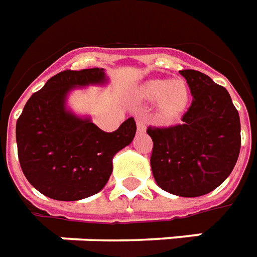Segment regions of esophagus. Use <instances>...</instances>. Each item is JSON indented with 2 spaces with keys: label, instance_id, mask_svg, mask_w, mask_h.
<instances>
[{
  "label": "esophagus",
  "instance_id": "esophagus-1",
  "mask_svg": "<svg viewBox=\"0 0 257 257\" xmlns=\"http://www.w3.org/2000/svg\"><path fill=\"white\" fill-rule=\"evenodd\" d=\"M136 126H138V131H139V132H145L146 131V122L143 119H140V118L136 119Z\"/></svg>",
  "mask_w": 257,
  "mask_h": 257
}]
</instances>
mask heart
<instances>
[{
    "mask_svg": "<svg viewBox=\"0 0 257 257\" xmlns=\"http://www.w3.org/2000/svg\"><path fill=\"white\" fill-rule=\"evenodd\" d=\"M189 96V88L183 79H151L140 89L142 99L158 100V114L167 121L179 117L184 111Z\"/></svg>",
    "mask_w": 257,
    "mask_h": 257,
    "instance_id": "b5f03b06",
    "label": "heart"
}]
</instances>
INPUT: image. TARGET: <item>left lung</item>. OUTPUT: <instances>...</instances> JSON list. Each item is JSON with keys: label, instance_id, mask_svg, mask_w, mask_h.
<instances>
[{"label": "left lung", "instance_id": "8db88e82", "mask_svg": "<svg viewBox=\"0 0 257 257\" xmlns=\"http://www.w3.org/2000/svg\"><path fill=\"white\" fill-rule=\"evenodd\" d=\"M193 96L183 122L149 126L157 184L179 197H199L231 173L241 149V123L226 88L197 70H182Z\"/></svg>", "mask_w": 257, "mask_h": 257}]
</instances>
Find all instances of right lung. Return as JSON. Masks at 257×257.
I'll use <instances>...</instances> for the list:
<instances>
[{
	"mask_svg": "<svg viewBox=\"0 0 257 257\" xmlns=\"http://www.w3.org/2000/svg\"><path fill=\"white\" fill-rule=\"evenodd\" d=\"M106 82L104 68L66 70L48 79L20 114L16 122L20 167L31 186L49 198L78 201L99 193L112 172V157L134 140V118L108 134L90 118L66 108L71 89Z\"/></svg>",
	"mask_w": 257,
	"mask_h": 257,
	"instance_id": "obj_1",
	"label": "right lung"
}]
</instances>
